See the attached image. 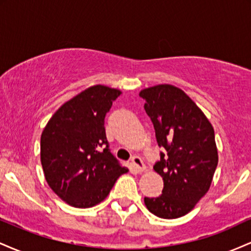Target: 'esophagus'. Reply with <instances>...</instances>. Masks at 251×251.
<instances>
[{
  "label": "esophagus",
  "instance_id": "1",
  "mask_svg": "<svg viewBox=\"0 0 251 251\" xmlns=\"http://www.w3.org/2000/svg\"><path fill=\"white\" fill-rule=\"evenodd\" d=\"M131 162H132V164H133L134 169L137 170L138 172H142L145 170V165H144L142 158H140L139 155H133V157L131 158Z\"/></svg>",
  "mask_w": 251,
  "mask_h": 251
}]
</instances>
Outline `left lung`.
Here are the masks:
<instances>
[{"label":"left lung","mask_w":251,"mask_h":251,"mask_svg":"<svg viewBox=\"0 0 251 251\" xmlns=\"http://www.w3.org/2000/svg\"><path fill=\"white\" fill-rule=\"evenodd\" d=\"M153 124L160 160L153 169L163 177L158 197H145L152 214L165 220L181 217L208 192L218 164L215 132L203 112L179 88L158 85L139 94Z\"/></svg>","instance_id":"left-lung-1"}]
</instances>
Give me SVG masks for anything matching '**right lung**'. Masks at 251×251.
<instances>
[{"label": "right lung", "mask_w": 251, "mask_h": 251, "mask_svg": "<svg viewBox=\"0 0 251 251\" xmlns=\"http://www.w3.org/2000/svg\"><path fill=\"white\" fill-rule=\"evenodd\" d=\"M118 89L97 85L60 107L41 135V164L48 185L75 208L105 200L128 171L114 157L106 138L105 117Z\"/></svg>", "instance_id": "obj_1"}]
</instances>
